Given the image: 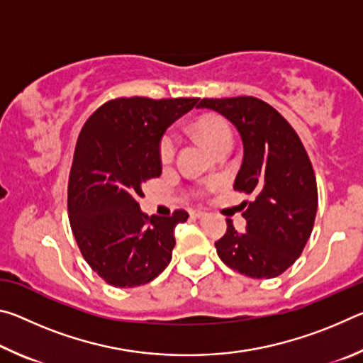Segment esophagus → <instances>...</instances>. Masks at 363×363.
Here are the masks:
<instances>
[{
  "label": "esophagus",
  "instance_id": "esophagus-1",
  "mask_svg": "<svg viewBox=\"0 0 363 363\" xmlns=\"http://www.w3.org/2000/svg\"><path fill=\"white\" fill-rule=\"evenodd\" d=\"M192 216L194 218H203V216H206V213L205 211H200V210H195V211H192Z\"/></svg>",
  "mask_w": 363,
  "mask_h": 363
}]
</instances>
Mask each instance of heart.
<instances>
[{"mask_svg": "<svg viewBox=\"0 0 363 363\" xmlns=\"http://www.w3.org/2000/svg\"><path fill=\"white\" fill-rule=\"evenodd\" d=\"M195 133L203 144L214 152L218 147L224 145V144H232V131L229 123H227L224 118L216 115H205L195 121ZM176 147H177V140L176 136L171 133H167L160 140V160L162 163H169L171 160L174 158L176 153ZM208 186H201L199 189V194L205 192Z\"/></svg>", "mask_w": 363, "mask_h": 363, "instance_id": "1", "label": "heart"}]
</instances>
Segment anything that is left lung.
I'll return each mask as SVG.
<instances>
[{
	"mask_svg": "<svg viewBox=\"0 0 363 363\" xmlns=\"http://www.w3.org/2000/svg\"><path fill=\"white\" fill-rule=\"evenodd\" d=\"M240 134L243 160L233 189L253 194L242 216L245 232L230 219L216 250L225 266L251 279H274L293 266L314 227L317 184L309 157L284 116L251 96L201 99Z\"/></svg>",
	"mask_w": 363,
	"mask_h": 363,
	"instance_id": "left-lung-1",
	"label": "left lung"
}]
</instances>
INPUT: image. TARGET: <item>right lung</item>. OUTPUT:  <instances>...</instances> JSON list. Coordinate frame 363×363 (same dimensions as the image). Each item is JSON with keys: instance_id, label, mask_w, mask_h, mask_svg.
I'll return each instance as SVG.
<instances>
[{"instance_id": "obj_1", "label": "right lung", "mask_w": 363, "mask_h": 363, "mask_svg": "<svg viewBox=\"0 0 363 363\" xmlns=\"http://www.w3.org/2000/svg\"><path fill=\"white\" fill-rule=\"evenodd\" d=\"M199 99H115L79 133L69 181L70 225L91 269L116 288L152 281L171 261L174 227L189 214L147 216L143 184L162 174L160 140Z\"/></svg>"}]
</instances>
